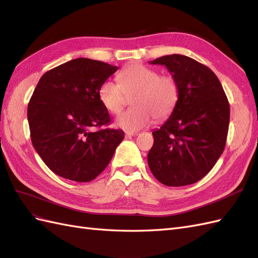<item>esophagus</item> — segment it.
<instances>
[{
    "mask_svg": "<svg viewBox=\"0 0 258 258\" xmlns=\"http://www.w3.org/2000/svg\"><path fill=\"white\" fill-rule=\"evenodd\" d=\"M137 135H138L137 132H125L126 137H134V136H137Z\"/></svg>",
    "mask_w": 258,
    "mask_h": 258,
    "instance_id": "34e87169",
    "label": "esophagus"
}]
</instances>
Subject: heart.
Instances as JSON below:
<instances>
[{"instance_id":"heart-1","label":"heart","mask_w":258,"mask_h":258,"mask_svg":"<svg viewBox=\"0 0 258 258\" xmlns=\"http://www.w3.org/2000/svg\"><path fill=\"white\" fill-rule=\"evenodd\" d=\"M118 81L105 80L98 89L99 102L107 111L119 114L132 97L134 108L122 113L117 125L125 131H138L154 118H168L179 101V85L171 75H159L143 64H131L118 75Z\"/></svg>"}]
</instances>
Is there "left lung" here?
<instances>
[{"mask_svg":"<svg viewBox=\"0 0 258 258\" xmlns=\"http://www.w3.org/2000/svg\"><path fill=\"white\" fill-rule=\"evenodd\" d=\"M164 65L179 85L172 113L152 135L149 168L167 186L193 184L219 160L226 144L229 104L219 78L209 68L182 54L150 62Z\"/></svg>","mask_w":258,"mask_h":258,"instance_id":"left-lung-1","label":"left lung"}]
</instances>
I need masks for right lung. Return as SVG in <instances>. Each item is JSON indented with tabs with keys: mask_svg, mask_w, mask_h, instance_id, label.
Instances as JSON below:
<instances>
[{
	"mask_svg": "<svg viewBox=\"0 0 258 258\" xmlns=\"http://www.w3.org/2000/svg\"><path fill=\"white\" fill-rule=\"evenodd\" d=\"M119 70L101 61L78 57L45 73L28 106L33 147L57 176L76 182L95 179L109 164L124 139L109 124L110 115L98 89Z\"/></svg>",
	"mask_w": 258,
	"mask_h": 258,
	"instance_id": "add662e5",
	"label": "right lung"
}]
</instances>
